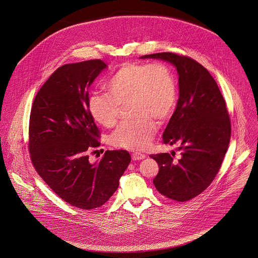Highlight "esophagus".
Masks as SVG:
<instances>
[{
	"instance_id": "esophagus-1",
	"label": "esophagus",
	"mask_w": 258,
	"mask_h": 258,
	"mask_svg": "<svg viewBox=\"0 0 258 258\" xmlns=\"http://www.w3.org/2000/svg\"><path fill=\"white\" fill-rule=\"evenodd\" d=\"M132 158H133V160H142L145 158V155L140 153V152H135L132 154Z\"/></svg>"
}]
</instances>
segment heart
Listing matches in <instances>:
<instances>
[{
	"instance_id": "heart-1",
	"label": "heart",
	"mask_w": 258,
	"mask_h": 258,
	"mask_svg": "<svg viewBox=\"0 0 258 258\" xmlns=\"http://www.w3.org/2000/svg\"><path fill=\"white\" fill-rule=\"evenodd\" d=\"M109 94L92 93L88 109L92 117L105 127L116 123L120 107L131 105L137 119L121 123L111 137L118 148L142 150L156 134V123L172 115L177 103V82L171 68L161 62H126L108 81Z\"/></svg>"
}]
</instances>
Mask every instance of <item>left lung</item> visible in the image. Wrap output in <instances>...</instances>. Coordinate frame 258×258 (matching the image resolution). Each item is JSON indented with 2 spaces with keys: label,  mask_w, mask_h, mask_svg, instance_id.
Returning <instances> with one entry per match:
<instances>
[{
  "label": "left lung",
  "mask_w": 258,
  "mask_h": 258,
  "mask_svg": "<svg viewBox=\"0 0 258 258\" xmlns=\"http://www.w3.org/2000/svg\"><path fill=\"white\" fill-rule=\"evenodd\" d=\"M141 58L160 59L177 69L179 99L162 139L165 144H180L181 157H150L159 166L153 179L157 191L172 200H191L213 182L228 150L231 128L226 102L210 72L194 59L171 52Z\"/></svg>",
  "instance_id": "obj_1"
}]
</instances>
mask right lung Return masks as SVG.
<instances>
[{
  "label": "right lung",
  "mask_w": 258,
  "mask_h": 258,
  "mask_svg": "<svg viewBox=\"0 0 258 258\" xmlns=\"http://www.w3.org/2000/svg\"><path fill=\"white\" fill-rule=\"evenodd\" d=\"M107 67L100 59L59 67L36 94L29 117L35 170L62 200L83 210L109 200L131 162L126 150H107L100 161H89V152L101 143L88 90Z\"/></svg>",
  "instance_id": "right-lung-1"
}]
</instances>
